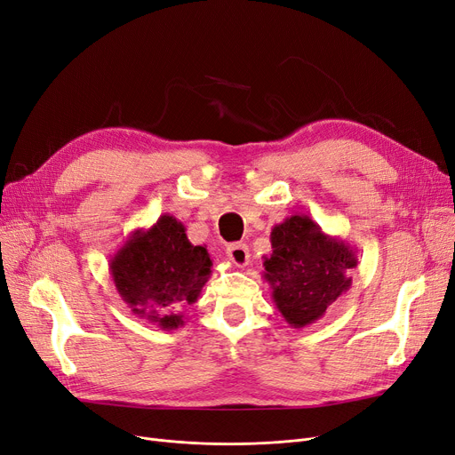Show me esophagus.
<instances>
[{
  "instance_id": "obj_1",
  "label": "esophagus",
  "mask_w": 455,
  "mask_h": 455,
  "mask_svg": "<svg viewBox=\"0 0 455 455\" xmlns=\"http://www.w3.org/2000/svg\"><path fill=\"white\" fill-rule=\"evenodd\" d=\"M227 256L232 260L234 266L238 267H245L249 264V247L245 243H232L227 247Z\"/></svg>"
}]
</instances>
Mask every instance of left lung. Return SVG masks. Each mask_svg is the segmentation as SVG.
<instances>
[{"label":"left lung","mask_w":455,"mask_h":455,"mask_svg":"<svg viewBox=\"0 0 455 455\" xmlns=\"http://www.w3.org/2000/svg\"><path fill=\"white\" fill-rule=\"evenodd\" d=\"M271 256L264 259V279L273 303L293 329L318 322L351 288L349 269L357 251L329 235L308 215L295 213L271 228Z\"/></svg>","instance_id":"obj_1"}]
</instances>
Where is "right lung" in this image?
I'll return each instance as SVG.
<instances>
[{"label":"right lung","instance_id":"add662e5","mask_svg":"<svg viewBox=\"0 0 455 455\" xmlns=\"http://www.w3.org/2000/svg\"><path fill=\"white\" fill-rule=\"evenodd\" d=\"M111 279L132 314L164 331L182 327L184 307L199 299L212 275L210 254L193 245L184 225L165 213L133 230L109 260Z\"/></svg>","mask_w":455,"mask_h":455}]
</instances>
